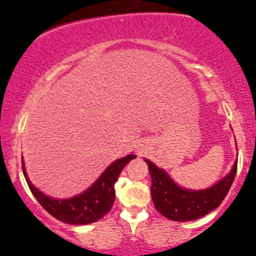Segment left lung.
Listing matches in <instances>:
<instances>
[{
  "instance_id": "left-lung-1",
  "label": "left lung",
  "mask_w": 256,
  "mask_h": 256,
  "mask_svg": "<svg viewBox=\"0 0 256 256\" xmlns=\"http://www.w3.org/2000/svg\"><path fill=\"white\" fill-rule=\"evenodd\" d=\"M151 174V196L157 210L176 222L194 220L220 206L236 178L238 161L230 174L208 190H190L178 187L164 170L144 160Z\"/></svg>"
}]
</instances>
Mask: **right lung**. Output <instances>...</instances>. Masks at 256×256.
<instances>
[{
    "instance_id": "right-lung-1",
    "label": "right lung",
    "mask_w": 256,
    "mask_h": 256,
    "mask_svg": "<svg viewBox=\"0 0 256 256\" xmlns=\"http://www.w3.org/2000/svg\"><path fill=\"white\" fill-rule=\"evenodd\" d=\"M134 158H136L135 154H128L124 158L116 160L105 170L104 174L92 187L88 188L82 194L70 198V200H54V198L43 194L28 180L23 164L22 170L32 194L37 198L40 204L50 216L64 223L82 226V224L98 222L105 214L109 213L114 204V200H115V183L118 180V174H121L124 167Z\"/></svg>"
}]
</instances>
